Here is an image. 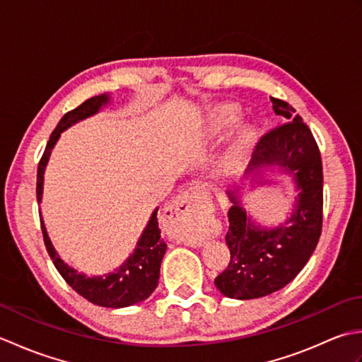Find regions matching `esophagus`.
<instances>
[{
	"label": "esophagus",
	"mask_w": 362,
	"mask_h": 362,
	"mask_svg": "<svg viewBox=\"0 0 362 362\" xmlns=\"http://www.w3.org/2000/svg\"><path fill=\"white\" fill-rule=\"evenodd\" d=\"M197 206L193 202V189L177 196L163 214L168 233L179 241L191 245H201L204 236L197 232Z\"/></svg>",
	"instance_id": "esophagus-1"
}]
</instances>
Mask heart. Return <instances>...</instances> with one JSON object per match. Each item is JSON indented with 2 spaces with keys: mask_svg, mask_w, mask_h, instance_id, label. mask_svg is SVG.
Segmentation results:
<instances>
[{
  "mask_svg": "<svg viewBox=\"0 0 362 362\" xmlns=\"http://www.w3.org/2000/svg\"><path fill=\"white\" fill-rule=\"evenodd\" d=\"M240 118V109L236 105L218 107L213 117L214 134H224ZM257 140L255 126H244L228 146L224 158H222V171L226 174H236L244 169L250 158L253 144Z\"/></svg>",
  "mask_w": 362,
  "mask_h": 362,
  "instance_id": "b5f03b06",
  "label": "heart"
}]
</instances>
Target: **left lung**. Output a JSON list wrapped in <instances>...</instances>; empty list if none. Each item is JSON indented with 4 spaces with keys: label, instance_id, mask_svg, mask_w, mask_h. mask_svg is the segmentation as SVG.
Wrapping results in <instances>:
<instances>
[{
    "label": "left lung",
    "instance_id": "8db88e82",
    "mask_svg": "<svg viewBox=\"0 0 362 362\" xmlns=\"http://www.w3.org/2000/svg\"><path fill=\"white\" fill-rule=\"evenodd\" d=\"M274 112L288 122L259 136L257 165L280 166L296 175L300 189L296 211L286 224L261 230L250 224L236 197L228 210L226 243L230 263L214 284L230 298H258L286 286L308 263L322 233L324 173L319 146L294 107L271 96Z\"/></svg>",
    "mask_w": 362,
    "mask_h": 362
}]
</instances>
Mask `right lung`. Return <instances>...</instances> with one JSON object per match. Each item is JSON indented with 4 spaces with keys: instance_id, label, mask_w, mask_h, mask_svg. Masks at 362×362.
I'll use <instances>...</instances> for the list:
<instances>
[{
    "instance_id": "obj_1",
    "label": "right lung",
    "mask_w": 362,
    "mask_h": 362,
    "mask_svg": "<svg viewBox=\"0 0 362 362\" xmlns=\"http://www.w3.org/2000/svg\"><path fill=\"white\" fill-rule=\"evenodd\" d=\"M107 101H109V98L105 95L88 98L87 101H83L79 107L66 112L62 119L59 121L56 129L52 130L49 141L46 144L45 152L40 161H38L37 168L38 202L42 201L45 166L48 163L51 149L59 140L60 134H62L66 127L74 124V122L95 115ZM157 211L158 209L152 213V218L148 227L144 230L140 243L136 244V250L134 252V255L130 257L127 259V263L122 264L115 274L105 276H93V279H87L86 275L76 274L74 269H70L66 264H64V261H60V258L56 255V252H54L49 243V238L46 235L43 222L40 221L46 250H48L54 266H56L59 274L64 276V280L70 284L79 296L87 298L88 302L99 306H105V308H124V306L143 302V300L148 298L153 292V289L157 288L160 276V264L166 252V243L161 240L160 235Z\"/></svg>"
}]
</instances>
